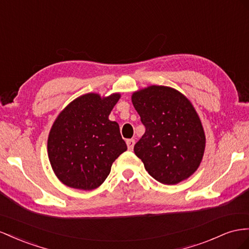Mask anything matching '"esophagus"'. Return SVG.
<instances>
[{
    "instance_id": "34e87169",
    "label": "esophagus",
    "mask_w": 249,
    "mask_h": 249,
    "mask_svg": "<svg viewBox=\"0 0 249 249\" xmlns=\"http://www.w3.org/2000/svg\"><path fill=\"white\" fill-rule=\"evenodd\" d=\"M134 144H135V140H134V139H127L126 140L127 149H129L130 151H132L134 149Z\"/></svg>"
}]
</instances>
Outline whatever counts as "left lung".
Masks as SVG:
<instances>
[{"mask_svg": "<svg viewBox=\"0 0 249 249\" xmlns=\"http://www.w3.org/2000/svg\"><path fill=\"white\" fill-rule=\"evenodd\" d=\"M145 132L134 146L151 176L177 184L197 171L205 150V134L191 100L178 90L152 85L132 94Z\"/></svg>", "mask_w": 249, "mask_h": 249, "instance_id": "obj_1", "label": "left lung"}]
</instances>
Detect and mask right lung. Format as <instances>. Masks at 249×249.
<instances>
[{
    "instance_id": "add662e5",
    "label": "right lung",
    "mask_w": 249,
    "mask_h": 249,
    "mask_svg": "<svg viewBox=\"0 0 249 249\" xmlns=\"http://www.w3.org/2000/svg\"><path fill=\"white\" fill-rule=\"evenodd\" d=\"M120 93H87L58 114L48 136L47 151L53 172L72 189H97L126 144L116 122L109 119Z\"/></svg>"
}]
</instances>
